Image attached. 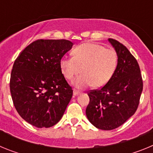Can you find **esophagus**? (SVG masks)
<instances>
[{"instance_id":"esophagus-1","label":"esophagus","mask_w":153,"mask_h":153,"mask_svg":"<svg viewBox=\"0 0 153 153\" xmlns=\"http://www.w3.org/2000/svg\"><path fill=\"white\" fill-rule=\"evenodd\" d=\"M79 93V92L76 90H74V96H77Z\"/></svg>"}]
</instances>
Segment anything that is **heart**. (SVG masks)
<instances>
[{"mask_svg":"<svg viewBox=\"0 0 153 153\" xmlns=\"http://www.w3.org/2000/svg\"><path fill=\"white\" fill-rule=\"evenodd\" d=\"M73 57L64 56L60 60L62 74L71 79L79 71L82 74L76 78L73 84L83 88L92 84L101 87L112 77L117 65V54L113 50L94 43H84L75 47Z\"/></svg>","mask_w":153,"mask_h":153,"instance_id":"heart-1","label":"heart"}]
</instances>
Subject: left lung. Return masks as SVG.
<instances>
[{"label":"left lung","mask_w":153,"mask_h":153,"mask_svg":"<svg viewBox=\"0 0 153 153\" xmlns=\"http://www.w3.org/2000/svg\"><path fill=\"white\" fill-rule=\"evenodd\" d=\"M117 52L118 61L112 77L100 90L88 92L87 119L94 126L112 130L120 126L136 113L143 91L140 66L126 47L108 39Z\"/></svg>","instance_id":"8db88e82"}]
</instances>
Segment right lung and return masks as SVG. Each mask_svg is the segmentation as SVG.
<instances>
[{
    "mask_svg": "<svg viewBox=\"0 0 153 153\" xmlns=\"http://www.w3.org/2000/svg\"><path fill=\"white\" fill-rule=\"evenodd\" d=\"M73 45L67 40H37L14 61L10 93L17 113L28 123L49 128L63 117L73 90L62 74L60 61Z\"/></svg>",
    "mask_w": 153,
    "mask_h": 153,
    "instance_id": "obj_1",
    "label": "right lung"
}]
</instances>
